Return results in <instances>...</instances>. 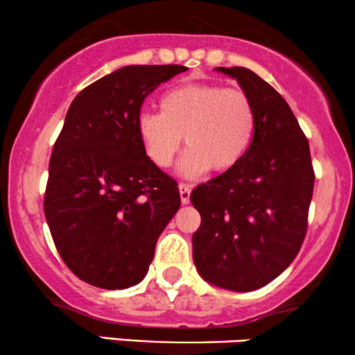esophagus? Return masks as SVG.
<instances>
[{
  "mask_svg": "<svg viewBox=\"0 0 355 355\" xmlns=\"http://www.w3.org/2000/svg\"><path fill=\"white\" fill-rule=\"evenodd\" d=\"M179 196H181L182 204H189L191 201V186L189 184H179Z\"/></svg>",
  "mask_w": 355,
  "mask_h": 355,
  "instance_id": "34e87169",
  "label": "esophagus"
}]
</instances>
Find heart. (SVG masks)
I'll return each instance as SVG.
<instances>
[{
    "label": "heart",
    "instance_id": "obj_1",
    "mask_svg": "<svg viewBox=\"0 0 355 355\" xmlns=\"http://www.w3.org/2000/svg\"><path fill=\"white\" fill-rule=\"evenodd\" d=\"M159 107L161 112H139L137 137L148 159L161 169L173 164L184 141L179 173L186 178L236 168L256 135V107L243 89L187 83L162 94Z\"/></svg>",
    "mask_w": 355,
    "mask_h": 355
}]
</instances>
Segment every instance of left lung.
Masks as SVG:
<instances>
[{
    "mask_svg": "<svg viewBox=\"0 0 355 355\" xmlns=\"http://www.w3.org/2000/svg\"><path fill=\"white\" fill-rule=\"evenodd\" d=\"M216 69L249 94L257 124L244 159L191 194L201 214L193 259L204 281L249 293L269 284L297 256L315 176L307 137L286 99L251 69Z\"/></svg>",
    "mask_w": 355,
    "mask_h": 355,
    "instance_id": "1",
    "label": "left lung"
}]
</instances>
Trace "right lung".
<instances>
[{
    "mask_svg": "<svg viewBox=\"0 0 355 355\" xmlns=\"http://www.w3.org/2000/svg\"><path fill=\"white\" fill-rule=\"evenodd\" d=\"M186 66H124L71 103L49 159L44 216L64 264L87 284L126 289L148 274L181 206L176 181L144 154L141 104Z\"/></svg>",
    "mask_w": 355,
    "mask_h": 355,
    "instance_id": "add662e5",
    "label": "right lung"
}]
</instances>
